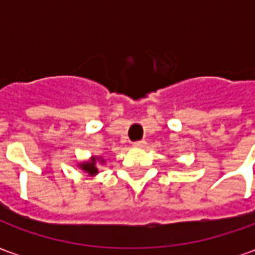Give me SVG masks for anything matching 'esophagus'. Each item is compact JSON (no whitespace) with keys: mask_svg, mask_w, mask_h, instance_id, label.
I'll return each mask as SVG.
<instances>
[{"mask_svg":"<svg viewBox=\"0 0 255 255\" xmlns=\"http://www.w3.org/2000/svg\"><path fill=\"white\" fill-rule=\"evenodd\" d=\"M132 144L133 147H143L144 144H146V140H143V139H142V140H135Z\"/></svg>","mask_w":255,"mask_h":255,"instance_id":"34e87169","label":"esophagus"}]
</instances>
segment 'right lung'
I'll use <instances>...</instances> for the list:
<instances>
[{
    "instance_id": "add662e5",
    "label": "right lung",
    "mask_w": 255,
    "mask_h": 255,
    "mask_svg": "<svg viewBox=\"0 0 255 255\" xmlns=\"http://www.w3.org/2000/svg\"><path fill=\"white\" fill-rule=\"evenodd\" d=\"M101 162H104V161H101ZM82 169L86 172H89L90 175H95V173H98V169L95 168V157L93 158V160L90 161V162H84V164H82Z\"/></svg>"
}]
</instances>
